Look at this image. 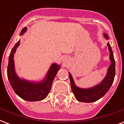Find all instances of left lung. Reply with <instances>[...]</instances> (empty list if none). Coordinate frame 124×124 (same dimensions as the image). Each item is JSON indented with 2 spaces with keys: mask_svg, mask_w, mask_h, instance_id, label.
I'll use <instances>...</instances> for the list:
<instances>
[{
  "mask_svg": "<svg viewBox=\"0 0 124 124\" xmlns=\"http://www.w3.org/2000/svg\"><path fill=\"white\" fill-rule=\"evenodd\" d=\"M104 37L106 39H108V37L107 34H104ZM107 46L110 52V59L111 63L108 69L107 74L105 77V78L98 85L87 89L80 88L75 85L71 74L70 73H69L71 89L74 96L78 101L84 103H92L97 101L104 96L108 91L110 87H111L115 76V60L110 44L107 43Z\"/></svg>",
  "mask_w": 124,
  "mask_h": 124,
  "instance_id": "8db88e82",
  "label": "left lung"
}]
</instances>
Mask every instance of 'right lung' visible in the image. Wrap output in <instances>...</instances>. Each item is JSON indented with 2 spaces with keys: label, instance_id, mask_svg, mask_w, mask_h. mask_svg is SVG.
I'll list each match as a JSON object with an SVG mask.
<instances>
[{
  "label": "right lung",
  "instance_id": "add662e5",
  "mask_svg": "<svg viewBox=\"0 0 124 124\" xmlns=\"http://www.w3.org/2000/svg\"><path fill=\"white\" fill-rule=\"evenodd\" d=\"M27 31V27H24L21 30L20 35ZM19 40L11 50L9 55L8 65L7 69V75L15 93L21 99L28 101H38L43 100L48 96L50 92L54 79L56 76L57 71L60 69V66L56 63L52 64L46 74V78L39 82H34L26 80L19 78L15 71L14 55L19 46Z\"/></svg>",
  "mask_w": 124,
  "mask_h": 124
}]
</instances>
